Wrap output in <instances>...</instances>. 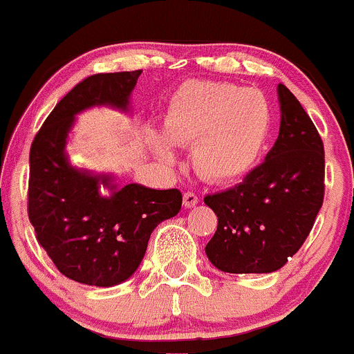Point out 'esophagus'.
I'll return each mask as SVG.
<instances>
[{"instance_id":"obj_1","label":"esophagus","mask_w":354,"mask_h":354,"mask_svg":"<svg viewBox=\"0 0 354 354\" xmlns=\"http://www.w3.org/2000/svg\"><path fill=\"white\" fill-rule=\"evenodd\" d=\"M199 203V198L198 194H194V192H184V206L185 207H194L196 204Z\"/></svg>"}]
</instances>
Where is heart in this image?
I'll return each mask as SVG.
<instances>
[{
	"label": "heart",
	"mask_w": 354,
	"mask_h": 354,
	"mask_svg": "<svg viewBox=\"0 0 354 354\" xmlns=\"http://www.w3.org/2000/svg\"><path fill=\"white\" fill-rule=\"evenodd\" d=\"M271 121L269 102L259 90L192 80L170 98L163 127L172 143L194 145L192 160L204 178L235 182L256 167ZM156 151L163 160H172V151L162 141Z\"/></svg>",
	"instance_id": "b5f03b06"
}]
</instances>
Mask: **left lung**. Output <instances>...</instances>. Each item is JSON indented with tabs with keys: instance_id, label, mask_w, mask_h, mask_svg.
Listing matches in <instances>:
<instances>
[{
	"instance_id": "8db88e82",
	"label": "left lung",
	"mask_w": 354,
	"mask_h": 354,
	"mask_svg": "<svg viewBox=\"0 0 354 354\" xmlns=\"http://www.w3.org/2000/svg\"><path fill=\"white\" fill-rule=\"evenodd\" d=\"M281 124L266 160L204 203L218 216L206 256L233 274L272 272L298 252L324 203V143L297 97L278 85Z\"/></svg>"
}]
</instances>
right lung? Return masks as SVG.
Segmentation results:
<instances>
[{
	"label": "right lung",
	"instance_id": "add662e5",
	"mask_svg": "<svg viewBox=\"0 0 354 354\" xmlns=\"http://www.w3.org/2000/svg\"><path fill=\"white\" fill-rule=\"evenodd\" d=\"M140 75L136 69L85 78L57 102L32 141L28 220L57 271L83 285L126 281L156 225L176 216L182 206L178 189L156 191L140 184L115 189L111 177L80 172L64 155L75 114L92 105L126 111ZM100 183L113 194L102 195Z\"/></svg>",
	"mask_w": 354,
	"mask_h": 354
}]
</instances>
